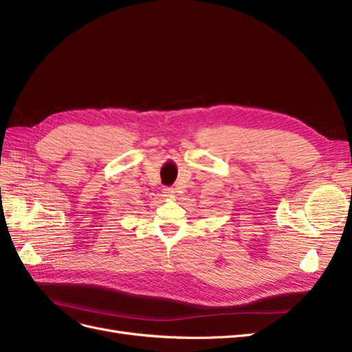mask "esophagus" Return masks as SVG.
Instances as JSON below:
<instances>
[{"label":"esophagus","mask_w":352,"mask_h":352,"mask_svg":"<svg viewBox=\"0 0 352 352\" xmlns=\"http://www.w3.org/2000/svg\"><path fill=\"white\" fill-rule=\"evenodd\" d=\"M166 197H175L176 195V189L175 188H166L164 189Z\"/></svg>","instance_id":"esophagus-1"}]
</instances>
